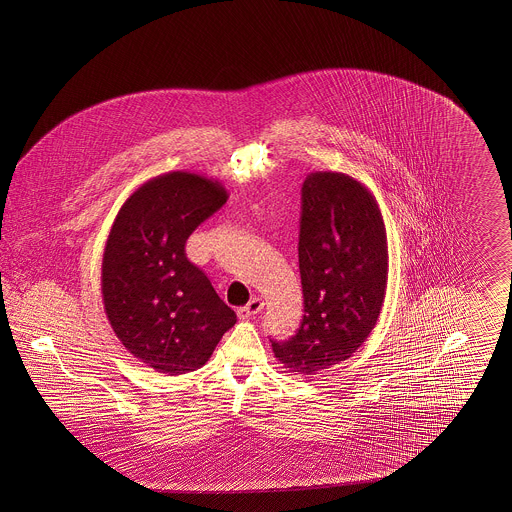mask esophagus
<instances>
[{"label": "esophagus", "instance_id": "esophagus-1", "mask_svg": "<svg viewBox=\"0 0 512 512\" xmlns=\"http://www.w3.org/2000/svg\"><path fill=\"white\" fill-rule=\"evenodd\" d=\"M263 307H265V303H263V299L261 297H253L245 307H240L238 309V317L249 318L253 317V315H257V313H261L263 311Z\"/></svg>", "mask_w": 512, "mask_h": 512}]
</instances>
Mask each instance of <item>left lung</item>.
<instances>
[{
    "label": "left lung",
    "mask_w": 512,
    "mask_h": 512,
    "mask_svg": "<svg viewBox=\"0 0 512 512\" xmlns=\"http://www.w3.org/2000/svg\"><path fill=\"white\" fill-rule=\"evenodd\" d=\"M299 274L303 320L274 357L303 376L347 361L376 326L388 286V238L363 182L311 172L301 188Z\"/></svg>",
    "instance_id": "8db88e82"
}]
</instances>
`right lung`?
Segmentation results:
<instances>
[{
	"label": "right lung",
	"mask_w": 512,
	"mask_h": 512,
	"mask_svg": "<svg viewBox=\"0 0 512 512\" xmlns=\"http://www.w3.org/2000/svg\"><path fill=\"white\" fill-rule=\"evenodd\" d=\"M226 199L219 180L167 172L130 195L111 226L101 263L105 315L128 353L155 372L201 368L236 324V313L186 257L190 234Z\"/></svg>",
	"instance_id": "obj_1"
}]
</instances>
